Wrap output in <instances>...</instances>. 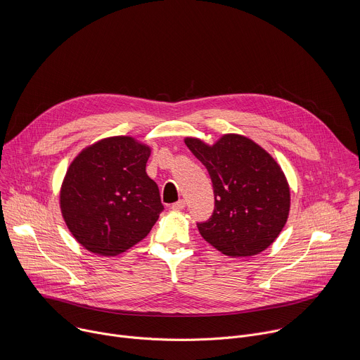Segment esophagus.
Returning a JSON list of instances; mask_svg holds the SVG:
<instances>
[{
    "label": "esophagus",
    "instance_id": "34e87169",
    "mask_svg": "<svg viewBox=\"0 0 360 360\" xmlns=\"http://www.w3.org/2000/svg\"><path fill=\"white\" fill-rule=\"evenodd\" d=\"M174 211H182L184 208H185V200L184 199H179L178 202H175V203H172V207H171Z\"/></svg>",
    "mask_w": 360,
    "mask_h": 360
}]
</instances>
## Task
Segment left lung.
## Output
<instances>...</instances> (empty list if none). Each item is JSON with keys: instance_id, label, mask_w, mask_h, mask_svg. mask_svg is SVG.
Returning <instances> with one entry per match:
<instances>
[{"instance_id": "1", "label": "left lung", "mask_w": 360, "mask_h": 360, "mask_svg": "<svg viewBox=\"0 0 360 360\" xmlns=\"http://www.w3.org/2000/svg\"><path fill=\"white\" fill-rule=\"evenodd\" d=\"M193 155L208 169L215 210L198 224L202 238L232 258L265 250L283 229L290 191L279 164L252 139L222 135L214 145L185 138Z\"/></svg>"}]
</instances>
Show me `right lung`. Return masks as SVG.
Listing matches in <instances>:
<instances>
[{
  "label": "right lung",
  "mask_w": 360,
  "mask_h": 360,
  "mask_svg": "<svg viewBox=\"0 0 360 360\" xmlns=\"http://www.w3.org/2000/svg\"><path fill=\"white\" fill-rule=\"evenodd\" d=\"M150 148L132 136L101 139L74 158L60 191L63 218L79 245L117 256L142 240L164 211L145 171Z\"/></svg>",
  "instance_id": "obj_1"
}]
</instances>
